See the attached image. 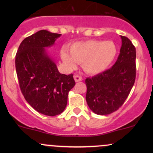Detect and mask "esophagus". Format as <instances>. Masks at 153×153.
<instances>
[{
  "label": "esophagus",
  "instance_id": "obj_1",
  "mask_svg": "<svg viewBox=\"0 0 153 153\" xmlns=\"http://www.w3.org/2000/svg\"><path fill=\"white\" fill-rule=\"evenodd\" d=\"M74 79H75V82H80V81H81V80H82V77H80V75H74Z\"/></svg>",
  "mask_w": 153,
  "mask_h": 153
}]
</instances>
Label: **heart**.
I'll list each match as a JSON object with an SVG mask.
<instances>
[{"label": "heart", "mask_w": 153, "mask_h": 153, "mask_svg": "<svg viewBox=\"0 0 153 153\" xmlns=\"http://www.w3.org/2000/svg\"><path fill=\"white\" fill-rule=\"evenodd\" d=\"M117 47L112 41L87 40L70 45L68 52L61 50L63 62L69 69L81 63L82 69L91 75L99 74L111 65L117 55Z\"/></svg>", "instance_id": "b5f03b06"}]
</instances>
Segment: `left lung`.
<instances>
[{
    "label": "left lung",
    "mask_w": 153,
    "mask_h": 153,
    "mask_svg": "<svg viewBox=\"0 0 153 153\" xmlns=\"http://www.w3.org/2000/svg\"><path fill=\"white\" fill-rule=\"evenodd\" d=\"M122 47L117 62L110 69L85 79V99L99 115L118 110L126 101L136 78V49L127 37L121 36Z\"/></svg>",
    "instance_id": "8db88e82"
}]
</instances>
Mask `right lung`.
Instances as JSON below:
<instances>
[{
  "mask_svg": "<svg viewBox=\"0 0 153 153\" xmlns=\"http://www.w3.org/2000/svg\"><path fill=\"white\" fill-rule=\"evenodd\" d=\"M61 34L40 30L24 39L16 54V71L26 101L42 114L58 115L65 110L69 91L74 87L73 75L59 73L45 47Z\"/></svg>",
  "mask_w": 153,
  "mask_h": 153,
  "instance_id": "1",
  "label": "right lung"
}]
</instances>
